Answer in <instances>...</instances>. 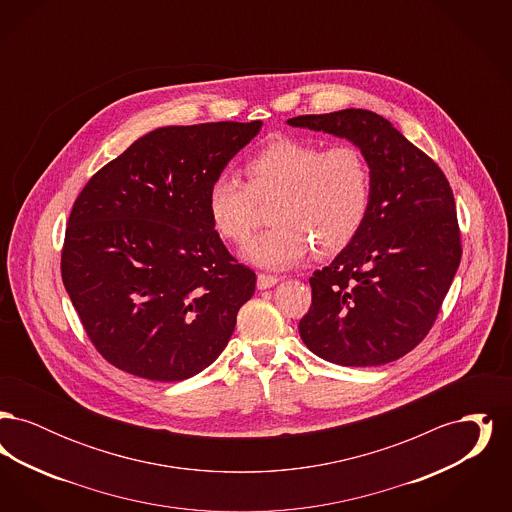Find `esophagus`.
<instances>
[{
  "label": "esophagus",
  "mask_w": 512,
  "mask_h": 512,
  "mask_svg": "<svg viewBox=\"0 0 512 512\" xmlns=\"http://www.w3.org/2000/svg\"><path fill=\"white\" fill-rule=\"evenodd\" d=\"M278 280H280L278 276H272V274H263V272H261V274L257 276V288H259V290H268V288L276 286V284H278Z\"/></svg>",
  "instance_id": "obj_1"
}]
</instances>
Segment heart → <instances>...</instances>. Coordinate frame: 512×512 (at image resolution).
Instances as JSON below:
<instances>
[{"mask_svg": "<svg viewBox=\"0 0 512 512\" xmlns=\"http://www.w3.org/2000/svg\"><path fill=\"white\" fill-rule=\"evenodd\" d=\"M245 174L247 184L228 171L211 180L207 213L222 240L245 244L261 222L259 201H274L276 226L244 251L259 267H292L315 247L318 255L338 253L353 242L370 207L372 172L357 146L324 149L278 138L247 161Z\"/></svg>", "mask_w": 512, "mask_h": 512, "instance_id": "heart-1", "label": "heart"}]
</instances>
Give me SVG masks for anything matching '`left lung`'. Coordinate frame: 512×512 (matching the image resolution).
<instances>
[{
    "instance_id": "left-lung-1",
    "label": "left lung",
    "mask_w": 512,
    "mask_h": 512,
    "mask_svg": "<svg viewBox=\"0 0 512 512\" xmlns=\"http://www.w3.org/2000/svg\"><path fill=\"white\" fill-rule=\"evenodd\" d=\"M288 124L349 140L372 172L361 230L309 278L313 303L299 320L301 340L336 365L391 363L426 338L461 263L451 186L424 151L372 111L301 115Z\"/></svg>"
}]
</instances>
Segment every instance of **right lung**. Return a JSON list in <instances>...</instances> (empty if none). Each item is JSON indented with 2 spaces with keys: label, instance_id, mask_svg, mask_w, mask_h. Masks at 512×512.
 <instances>
[{
  "label": "right lung",
  "instance_id": "add662e5",
  "mask_svg": "<svg viewBox=\"0 0 512 512\" xmlns=\"http://www.w3.org/2000/svg\"><path fill=\"white\" fill-rule=\"evenodd\" d=\"M261 126L157 128L76 197L61 276L88 338L111 365L180 382L226 347L257 276L215 232L207 190Z\"/></svg>",
  "mask_w": 512,
  "mask_h": 512
}]
</instances>
